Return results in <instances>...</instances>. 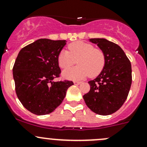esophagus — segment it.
Segmentation results:
<instances>
[{
    "label": "esophagus",
    "mask_w": 147,
    "mask_h": 147,
    "mask_svg": "<svg viewBox=\"0 0 147 147\" xmlns=\"http://www.w3.org/2000/svg\"><path fill=\"white\" fill-rule=\"evenodd\" d=\"M80 84H81V82H78V81H75L74 82V84H75V85H78Z\"/></svg>",
    "instance_id": "34e87169"
}]
</instances>
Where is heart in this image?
Returning a JSON list of instances; mask_svg holds the SVG:
<instances>
[{
    "instance_id": "1",
    "label": "heart",
    "mask_w": 147,
    "mask_h": 147,
    "mask_svg": "<svg viewBox=\"0 0 147 147\" xmlns=\"http://www.w3.org/2000/svg\"><path fill=\"white\" fill-rule=\"evenodd\" d=\"M69 51L63 50L57 56L59 66L63 69L69 67L78 62L79 65L65 69L63 76L70 80H80L90 75L94 77L103 69L105 64V53L100 48L82 41H76L68 46Z\"/></svg>"
}]
</instances>
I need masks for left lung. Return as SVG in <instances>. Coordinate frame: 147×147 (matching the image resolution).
<instances>
[{
  "instance_id": "obj_1",
  "label": "left lung",
  "mask_w": 147,
  "mask_h": 147,
  "mask_svg": "<svg viewBox=\"0 0 147 147\" xmlns=\"http://www.w3.org/2000/svg\"><path fill=\"white\" fill-rule=\"evenodd\" d=\"M105 53V64L100 75L89 81L90 90L83 96L87 106L100 115L113 114L127 100L131 84V65L122 49L105 38H91Z\"/></svg>"
}]
</instances>
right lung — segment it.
I'll use <instances>...</instances> for the list:
<instances>
[{"label": "right lung", "instance_id": "add662e5", "mask_svg": "<svg viewBox=\"0 0 147 147\" xmlns=\"http://www.w3.org/2000/svg\"><path fill=\"white\" fill-rule=\"evenodd\" d=\"M66 40L41 38L19 52L13 69L16 92L26 109L37 115L53 112L63 102L72 81L55 82L60 69L57 56Z\"/></svg>", "mask_w": 147, "mask_h": 147}]
</instances>
